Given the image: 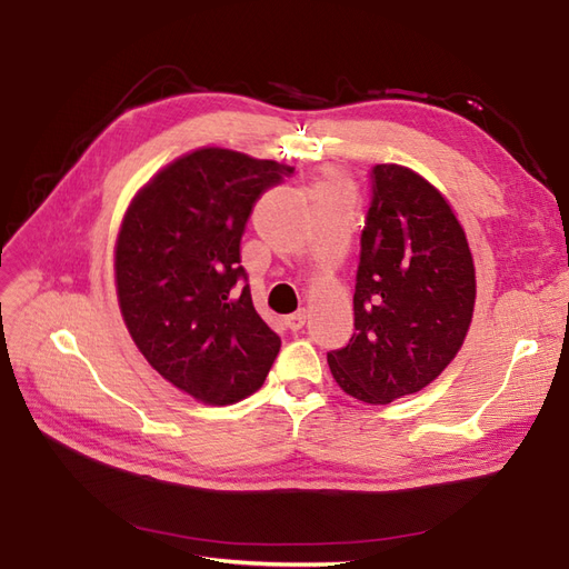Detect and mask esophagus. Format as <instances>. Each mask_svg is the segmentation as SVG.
I'll return each mask as SVG.
<instances>
[{"mask_svg":"<svg viewBox=\"0 0 569 569\" xmlns=\"http://www.w3.org/2000/svg\"><path fill=\"white\" fill-rule=\"evenodd\" d=\"M284 325L289 327L291 332H299L301 327L306 325V311H297V313H291V316H287L284 318Z\"/></svg>","mask_w":569,"mask_h":569,"instance_id":"esophagus-1","label":"esophagus"}]
</instances>
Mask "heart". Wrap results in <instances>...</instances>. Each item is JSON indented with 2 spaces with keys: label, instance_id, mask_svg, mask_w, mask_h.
I'll list each match as a JSON object with an SVG mask.
<instances>
[{
  "label": "heart",
  "instance_id": "1",
  "mask_svg": "<svg viewBox=\"0 0 569 569\" xmlns=\"http://www.w3.org/2000/svg\"><path fill=\"white\" fill-rule=\"evenodd\" d=\"M325 184H335V182H325Z\"/></svg>",
  "mask_w": 569,
  "mask_h": 569
}]
</instances>
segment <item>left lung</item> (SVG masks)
Wrapping results in <instances>:
<instances>
[{"label":"left lung","instance_id":"8db88e82","mask_svg":"<svg viewBox=\"0 0 569 569\" xmlns=\"http://www.w3.org/2000/svg\"><path fill=\"white\" fill-rule=\"evenodd\" d=\"M360 232L356 332L327 353L337 385L366 403H391L435 382L468 335L475 266L468 239L439 189L410 168H372Z\"/></svg>","mask_w":569,"mask_h":569}]
</instances>
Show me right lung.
I'll return each instance as SVG.
<instances>
[{
    "label": "right lung",
    "instance_id": "add662e5",
    "mask_svg": "<svg viewBox=\"0 0 569 569\" xmlns=\"http://www.w3.org/2000/svg\"><path fill=\"white\" fill-rule=\"evenodd\" d=\"M295 168L206 147L140 189L120 226L116 289L137 349L211 406L261 389L280 337L256 313L239 244L253 203Z\"/></svg>",
    "mask_w": 569,
    "mask_h": 569
}]
</instances>
